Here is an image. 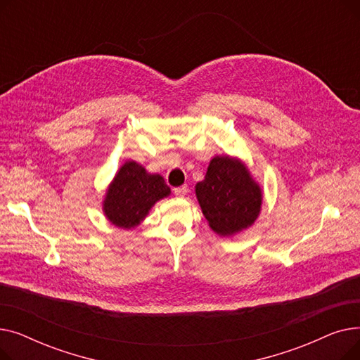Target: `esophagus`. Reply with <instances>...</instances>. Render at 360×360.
<instances>
[{"mask_svg":"<svg viewBox=\"0 0 360 360\" xmlns=\"http://www.w3.org/2000/svg\"><path fill=\"white\" fill-rule=\"evenodd\" d=\"M174 193H175V195H176V197H184V195L188 193V186H186V185L178 186V188H175Z\"/></svg>","mask_w":360,"mask_h":360,"instance_id":"obj_1","label":"esophagus"}]
</instances>
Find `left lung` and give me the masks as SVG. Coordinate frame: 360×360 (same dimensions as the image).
I'll return each mask as SVG.
<instances>
[{
    "mask_svg": "<svg viewBox=\"0 0 360 360\" xmlns=\"http://www.w3.org/2000/svg\"><path fill=\"white\" fill-rule=\"evenodd\" d=\"M195 194L210 228L223 236L247 229L259 213V186L239 160L228 156L210 162Z\"/></svg>",
    "mask_w": 360,
    "mask_h": 360,
    "instance_id": "1",
    "label": "left lung"
}]
</instances>
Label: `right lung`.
<instances>
[{"instance_id":"obj_1","label":"right lung","mask_w":360,"mask_h":360,"mask_svg":"<svg viewBox=\"0 0 360 360\" xmlns=\"http://www.w3.org/2000/svg\"><path fill=\"white\" fill-rule=\"evenodd\" d=\"M169 193L170 188L160 175H150L139 163L127 162L109 186L103 210L113 224L129 229Z\"/></svg>"}]
</instances>
